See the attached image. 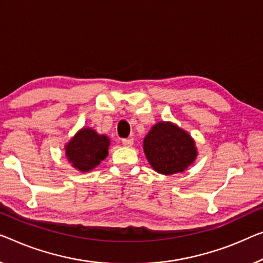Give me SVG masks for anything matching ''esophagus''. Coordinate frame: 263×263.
Segmentation results:
<instances>
[{"instance_id":"34e87169","label":"esophagus","mask_w":263,"mask_h":263,"mask_svg":"<svg viewBox=\"0 0 263 263\" xmlns=\"http://www.w3.org/2000/svg\"><path fill=\"white\" fill-rule=\"evenodd\" d=\"M121 143H123L124 146H132L133 139L132 138H124V139H121Z\"/></svg>"}]
</instances>
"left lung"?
Returning a JSON list of instances; mask_svg holds the SVG:
<instances>
[{
	"mask_svg": "<svg viewBox=\"0 0 263 263\" xmlns=\"http://www.w3.org/2000/svg\"><path fill=\"white\" fill-rule=\"evenodd\" d=\"M145 156L163 175L182 172L194 162L197 151L189 133L171 123H158L144 139Z\"/></svg>",
	"mask_w": 263,
	"mask_h": 263,
	"instance_id": "left-lung-1",
	"label": "left lung"
}]
</instances>
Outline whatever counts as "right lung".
I'll use <instances>...</instances> for the list:
<instances>
[{
  "instance_id": "right-lung-1",
  "label": "right lung",
  "mask_w": 263,
  "mask_h": 263,
  "mask_svg": "<svg viewBox=\"0 0 263 263\" xmlns=\"http://www.w3.org/2000/svg\"><path fill=\"white\" fill-rule=\"evenodd\" d=\"M109 139L92 128H82L66 146V156L76 169L82 172L99 165L108 155Z\"/></svg>"
}]
</instances>
